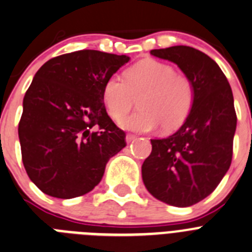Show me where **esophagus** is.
Returning a JSON list of instances; mask_svg holds the SVG:
<instances>
[{"label":"esophagus","mask_w":252,"mask_h":252,"mask_svg":"<svg viewBox=\"0 0 252 252\" xmlns=\"http://www.w3.org/2000/svg\"><path fill=\"white\" fill-rule=\"evenodd\" d=\"M135 135L134 134H126V143H130V142H133V140L135 139Z\"/></svg>","instance_id":"34e87169"}]
</instances>
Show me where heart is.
Listing matches in <instances>:
<instances>
[{
  "label": "heart",
  "mask_w": 252,
  "mask_h": 252,
  "mask_svg": "<svg viewBox=\"0 0 252 252\" xmlns=\"http://www.w3.org/2000/svg\"><path fill=\"white\" fill-rule=\"evenodd\" d=\"M124 76H110L103 88L104 105L115 121L128 114L139 98L142 110L121 121L123 128L151 131L160 126L171 131L185 123L194 103L193 83L187 75L162 61L144 60Z\"/></svg>",
  "instance_id": "1"
}]
</instances>
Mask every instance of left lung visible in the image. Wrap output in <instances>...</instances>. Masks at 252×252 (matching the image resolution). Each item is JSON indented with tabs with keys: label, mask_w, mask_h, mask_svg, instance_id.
<instances>
[{
	"label": "left lung",
	"mask_w": 252,
	"mask_h": 252,
	"mask_svg": "<svg viewBox=\"0 0 252 252\" xmlns=\"http://www.w3.org/2000/svg\"><path fill=\"white\" fill-rule=\"evenodd\" d=\"M151 54L177 64L191 79L194 103L176 133L151 139L142 178L153 197L188 207L210 196L230 168L237 122L232 90L219 65L199 50L181 45Z\"/></svg>",
	"instance_id": "left-lung-1"
}]
</instances>
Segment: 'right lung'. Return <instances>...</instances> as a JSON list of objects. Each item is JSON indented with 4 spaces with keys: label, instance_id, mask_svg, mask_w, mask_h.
Masks as SVG:
<instances>
[{
    "label": "right lung",
    "instance_id": "add662e5",
    "mask_svg": "<svg viewBox=\"0 0 252 252\" xmlns=\"http://www.w3.org/2000/svg\"><path fill=\"white\" fill-rule=\"evenodd\" d=\"M129 56L80 50L50 59L33 76L19 123L22 163L44 193L74 198L103 178L126 133L108 115L104 84Z\"/></svg>",
    "mask_w": 252,
    "mask_h": 252
}]
</instances>
